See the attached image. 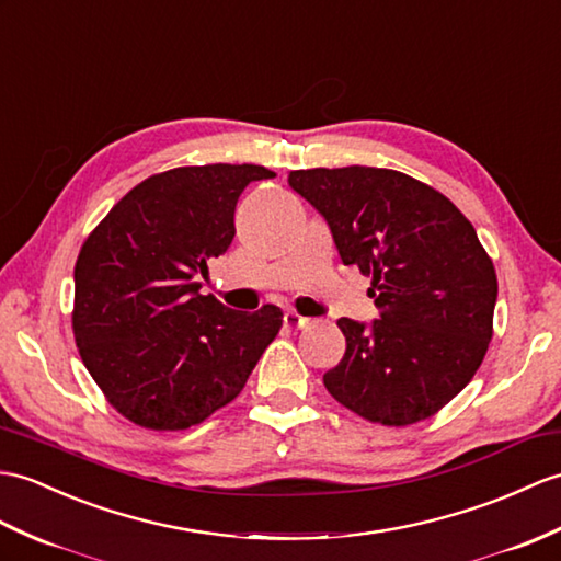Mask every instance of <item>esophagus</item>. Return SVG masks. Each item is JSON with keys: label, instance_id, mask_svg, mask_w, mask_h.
Wrapping results in <instances>:
<instances>
[{"label": "esophagus", "instance_id": "obj_1", "mask_svg": "<svg viewBox=\"0 0 561 561\" xmlns=\"http://www.w3.org/2000/svg\"><path fill=\"white\" fill-rule=\"evenodd\" d=\"M284 324L289 330H304V328H308L310 320L304 318V316H298V312H294V310H289V312H284Z\"/></svg>", "mask_w": 561, "mask_h": 561}]
</instances>
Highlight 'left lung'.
Returning <instances> with one entry per match:
<instances>
[{
  "label": "left lung",
  "mask_w": 561,
  "mask_h": 561,
  "mask_svg": "<svg viewBox=\"0 0 561 561\" xmlns=\"http://www.w3.org/2000/svg\"><path fill=\"white\" fill-rule=\"evenodd\" d=\"M289 186L330 225L344 265L373 275L380 320L346 336L328 392L370 423L411 425L471 382L492 340L497 275L447 195L394 169H296Z\"/></svg>",
  "instance_id": "obj_1"
}]
</instances>
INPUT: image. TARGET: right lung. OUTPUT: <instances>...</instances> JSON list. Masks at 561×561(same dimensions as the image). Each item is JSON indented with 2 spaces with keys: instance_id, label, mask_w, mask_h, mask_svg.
Listing matches in <instances>:
<instances>
[{
  "instance_id": "add662e5",
  "label": "right lung",
  "mask_w": 561,
  "mask_h": 561,
  "mask_svg": "<svg viewBox=\"0 0 561 561\" xmlns=\"http://www.w3.org/2000/svg\"><path fill=\"white\" fill-rule=\"evenodd\" d=\"M260 164L176 167L140 181L76 260L73 336L88 373L124 419L186 430L227 407L282 328V310H231L203 296L231 245L233 210Z\"/></svg>"
}]
</instances>
